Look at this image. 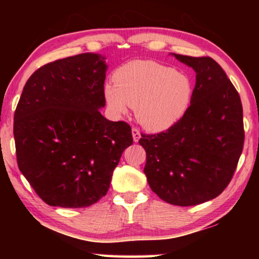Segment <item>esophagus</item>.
<instances>
[{
  "mask_svg": "<svg viewBox=\"0 0 259 259\" xmlns=\"http://www.w3.org/2000/svg\"><path fill=\"white\" fill-rule=\"evenodd\" d=\"M133 137H134V142L137 143L139 138H140V131L137 128H133Z\"/></svg>",
  "mask_w": 259,
  "mask_h": 259,
  "instance_id": "esophagus-1",
  "label": "esophagus"
}]
</instances>
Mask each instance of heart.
Masks as SVG:
<instances>
[{
  "label": "heart",
  "mask_w": 259,
  "mask_h": 259,
  "mask_svg": "<svg viewBox=\"0 0 259 259\" xmlns=\"http://www.w3.org/2000/svg\"><path fill=\"white\" fill-rule=\"evenodd\" d=\"M104 95L115 114L136 108V117L144 128L162 131L181 119L190 105L193 88L186 75L152 60H134L113 74Z\"/></svg>",
  "instance_id": "obj_1"
}]
</instances>
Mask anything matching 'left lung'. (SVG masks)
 <instances>
[{
	"instance_id": "left-lung-1",
	"label": "left lung",
	"mask_w": 259,
	"mask_h": 259,
	"mask_svg": "<svg viewBox=\"0 0 259 259\" xmlns=\"http://www.w3.org/2000/svg\"><path fill=\"white\" fill-rule=\"evenodd\" d=\"M175 57L196 73L191 105L169 129L142 134L148 185L182 207L214 199L235 172L243 150V111L238 91L210 57Z\"/></svg>"
}]
</instances>
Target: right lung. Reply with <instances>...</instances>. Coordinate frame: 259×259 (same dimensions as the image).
Here are the masks:
<instances>
[{"label":"right lung","instance_id":"1","mask_svg":"<svg viewBox=\"0 0 259 259\" xmlns=\"http://www.w3.org/2000/svg\"><path fill=\"white\" fill-rule=\"evenodd\" d=\"M95 54L52 61L24 87L14 121L17 163L47 204L84 208L106 195L133 145L131 126L100 114L106 65Z\"/></svg>","mask_w":259,"mask_h":259}]
</instances>
